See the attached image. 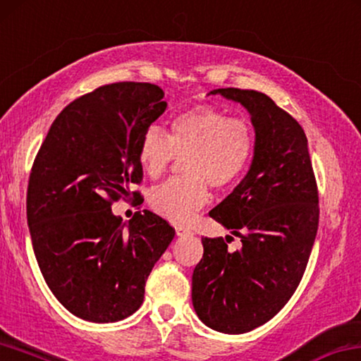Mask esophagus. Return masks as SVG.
Returning a JSON list of instances; mask_svg holds the SVG:
<instances>
[{"label":"esophagus","instance_id":"34e87169","mask_svg":"<svg viewBox=\"0 0 361 361\" xmlns=\"http://www.w3.org/2000/svg\"><path fill=\"white\" fill-rule=\"evenodd\" d=\"M176 234L179 235V237H184V235H190L192 231L188 229V227H185V226H177L176 227Z\"/></svg>","mask_w":361,"mask_h":361}]
</instances>
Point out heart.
<instances>
[{
  "label": "heart",
  "mask_w": 361,
  "mask_h": 361,
  "mask_svg": "<svg viewBox=\"0 0 361 361\" xmlns=\"http://www.w3.org/2000/svg\"><path fill=\"white\" fill-rule=\"evenodd\" d=\"M253 148L252 126L209 104L177 114L171 121L169 135L149 127L138 148V161L145 174L157 179L176 157L184 158L182 173L185 174L154 187L149 204L163 218L185 223L208 202V184L224 188L243 174Z\"/></svg>",
  "instance_id": "1"
}]
</instances>
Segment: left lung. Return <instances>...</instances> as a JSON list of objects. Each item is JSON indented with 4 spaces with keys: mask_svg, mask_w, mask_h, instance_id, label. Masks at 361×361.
I'll list each match as a JSON object with an SVG mask.
<instances>
[{
    "mask_svg": "<svg viewBox=\"0 0 361 361\" xmlns=\"http://www.w3.org/2000/svg\"><path fill=\"white\" fill-rule=\"evenodd\" d=\"M250 113L255 129L245 177L209 216L240 238L202 237L203 258L193 269L192 303L208 328L243 334L281 312L300 284L318 231L319 207L308 140L289 113L268 95L218 88Z\"/></svg>",
    "mask_w": 361,
    "mask_h": 361,
    "instance_id": "1",
    "label": "left lung"
}]
</instances>
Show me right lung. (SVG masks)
Listing matches in <instances>:
<instances>
[{
	"instance_id": "1",
	"label": "right lung",
	"mask_w": 361,
	"mask_h": 361,
	"mask_svg": "<svg viewBox=\"0 0 361 361\" xmlns=\"http://www.w3.org/2000/svg\"><path fill=\"white\" fill-rule=\"evenodd\" d=\"M158 85L118 82L68 104L38 149L27 224L49 290L72 314L114 323L135 313L176 231L145 209L129 223L111 204L140 184L138 148L168 103Z\"/></svg>"
}]
</instances>
